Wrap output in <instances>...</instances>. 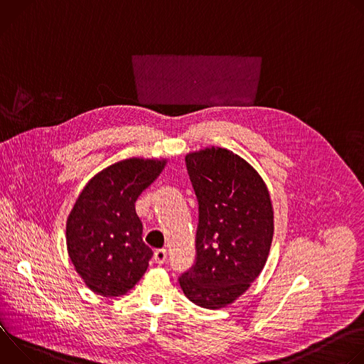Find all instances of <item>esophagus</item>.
I'll return each instance as SVG.
<instances>
[{
  "label": "esophagus",
  "mask_w": 364,
  "mask_h": 364,
  "mask_svg": "<svg viewBox=\"0 0 364 364\" xmlns=\"http://www.w3.org/2000/svg\"><path fill=\"white\" fill-rule=\"evenodd\" d=\"M166 259H167V250L164 249V247H161V249H155V252H154V261H155V264H164L166 262Z\"/></svg>",
  "instance_id": "esophagus-1"
}]
</instances>
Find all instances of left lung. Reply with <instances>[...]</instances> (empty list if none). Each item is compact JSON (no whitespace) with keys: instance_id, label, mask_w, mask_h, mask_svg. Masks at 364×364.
<instances>
[{"instance_id":"left-lung-1","label":"left lung","mask_w":364,"mask_h":364,"mask_svg":"<svg viewBox=\"0 0 364 364\" xmlns=\"http://www.w3.org/2000/svg\"><path fill=\"white\" fill-rule=\"evenodd\" d=\"M198 201L196 262L178 281L186 296L209 309L237 299L262 272L274 236L268 187L237 154L219 146L186 155Z\"/></svg>"}]
</instances>
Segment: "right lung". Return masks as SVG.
<instances>
[{"mask_svg": "<svg viewBox=\"0 0 364 364\" xmlns=\"http://www.w3.org/2000/svg\"><path fill=\"white\" fill-rule=\"evenodd\" d=\"M167 160L128 159L92 177L66 223L68 252L85 284L102 296L127 294L142 278L152 250L142 240L138 196Z\"/></svg>", "mask_w": 364, "mask_h": 364, "instance_id": "add662e5", "label": "right lung"}]
</instances>
